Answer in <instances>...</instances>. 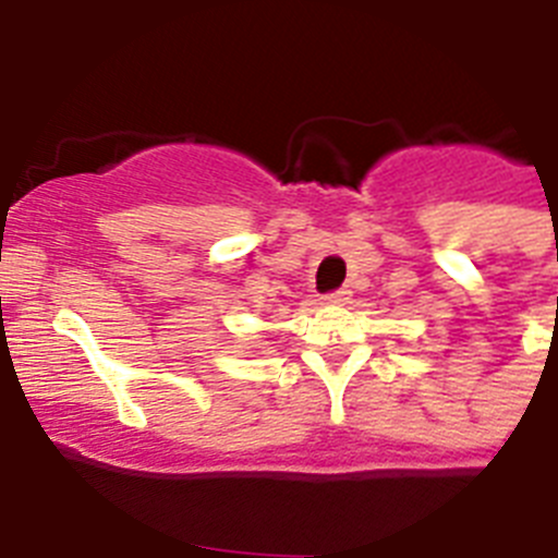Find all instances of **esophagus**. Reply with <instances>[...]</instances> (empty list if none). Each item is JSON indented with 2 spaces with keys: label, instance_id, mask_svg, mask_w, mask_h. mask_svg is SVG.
Listing matches in <instances>:
<instances>
[{
  "label": "esophagus",
  "instance_id": "obj_1",
  "mask_svg": "<svg viewBox=\"0 0 558 558\" xmlns=\"http://www.w3.org/2000/svg\"><path fill=\"white\" fill-rule=\"evenodd\" d=\"M349 295H352V290L340 288V290H332V293H327V302L329 304H347Z\"/></svg>",
  "mask_w": 558,
  "mask_h": 558
}]
</instances>
